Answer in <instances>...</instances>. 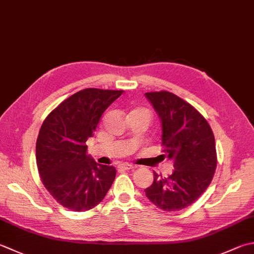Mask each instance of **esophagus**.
I'll return each mask as SVG.
<instances>
[{"instance_id": "34e87169", "label": "esophagus", "mask_w": 254, "mask_h": 254, "mask_svg": "<svg viewBox=\"0 0 254 254\" xmlns=\"http://www.w3.org/2000/svg\"><path fill=\"white\" fill-rule=\"evenodd\" d=\"M120 168H121V170L130 171V170H132V168H134V166H133V165H131V164H127V163H126V164H121V165H120Z\"/></svg>"}]
</instances>
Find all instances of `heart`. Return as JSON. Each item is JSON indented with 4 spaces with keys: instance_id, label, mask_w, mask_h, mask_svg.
<instances>
[{
    "instance_id": "obj_1",
    "label": "heart",
    "mask_w": 254,
    "mask_h": 254,
    "mask_svg": "<svg viewBox=\"0 0 254 254\" xmlns=\"http://www.w3.org/2000/svg\"><path fill=\"white\" fill-rule=\"evenodd\" d=\"M132 112H140V113H143V114H145V116L148 118V120H150V119H151V112L148 111V110H146V109L138 108V109H135V110H133Z\"/></svg>"
}]
</instances>
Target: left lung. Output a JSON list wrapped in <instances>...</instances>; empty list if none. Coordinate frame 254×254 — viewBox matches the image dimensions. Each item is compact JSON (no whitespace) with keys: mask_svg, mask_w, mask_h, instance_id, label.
Returning <instances> with one entry per match:
<instances>
[{"mask_svg":"<svg viewBox=\"0 0 254 254\" xmlns=\"http://www.w3.org/2000/svg\"><path fill=\"white\" fill-rule=\"evenodd\" d=\"M162 123L163 152L174 162L172 175L154 173L145 195L164 211L190 206L207 190L217 167L215 136L209 123L191 104L168 91L146 92Z\"/></svg>","mask_w":254,"mask_h":254,"instance_id":"8db88e82","label":"left lung"}]
</instances>
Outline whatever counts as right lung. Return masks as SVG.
I'll return each mask as SVG.
<instances>
[{"instance_id": "add662e5", "label": "right lung", "mask_w": 254, "mask_h": 254, "mask_svg": "<svg viewBox=\"0 0 254 254\" xmlns=\"http://www.w3.org/2000/svg\"><path fill=\"white\" fill-rule=\"evenodd\" d=\"M122 92L83 89L64 100L42 124L36 141L38 173L45 188L64 208L92 209L110 190L116 168L94 162L86 142Z\"/></svg>"}]
</instances>
